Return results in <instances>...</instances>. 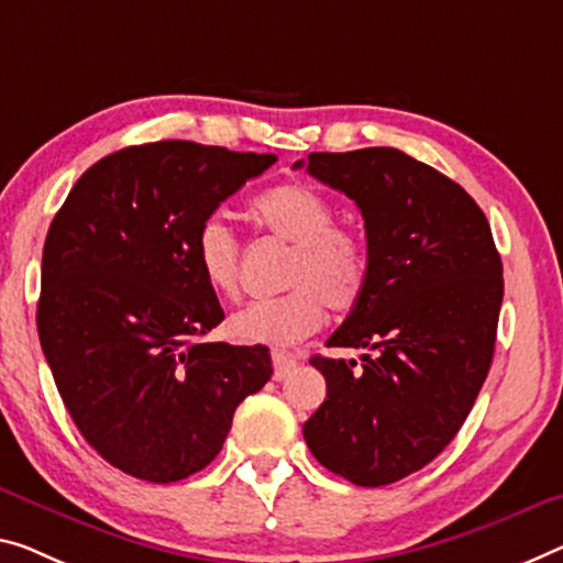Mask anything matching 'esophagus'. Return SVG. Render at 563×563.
<instances>
[{
    "label": "esophagus",
    "mask_w": 563,
    "mask_h": 563,
    "mask_svg": "<svg viewBox=\"0 0 563 563\" xmlns=\"http://www.w3.org/2000/svg\"><path fill=\"white\" fill-rule=\"evenodd\" d=\"M272 362H274V379L289 377L291 372L297 369V365H299L297 360L289 357V354H284V352H274L272 354Z\"/></svg>",
    "instance_id": "obj_1"
}]
</instances>
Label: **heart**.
Instances as JSON below:
<instances>
[{
    "mask_svg": "<svg viewBox=\"0 0 563 563\" xmlns=\"http://www.w3.org/2000/svg\"><path fill=\"white\" fill-rule=\"evenodd\" d=\"M249 219L266 236L291 246L282 276V287L289 291L233 311V340L287 350L322 327L324 307L344 314L360 305L369 279L367 246L357 231L334 223L336 211L322 191L301 180H284L254 198ZM194 258L206 287L236 297L239 241L227 223L216 216L201 221Z\"/></svg>",
    "mask_w": 563,
    "mask_h": 563,
    "instance_id": "b5f03b06",
    "label": "heart"
}]
</instances>
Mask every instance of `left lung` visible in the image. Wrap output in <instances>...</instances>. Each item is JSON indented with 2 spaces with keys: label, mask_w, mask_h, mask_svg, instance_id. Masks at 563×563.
<instances>
[{
  "label": "left lung",
  "mask_w": 563,
  "mask_h": 563,
  "mask_svg": "<svg viewBox=\"0 0 563 563\" xmlns=\"http://www.w3.org/2000/svg\"><path fill=\"white\" fill-rule=\"evenodd\" d=\"M307 173L350 196L367 233V289L327 347L377 354L360 369L309 360L327 400L305 440L327 471L387 486L443 453L468 418L496 347L504 266L478 203L408 153H309Z\"/></svg>",
  "instance_id": "left-lung-1"
}]
</instances>
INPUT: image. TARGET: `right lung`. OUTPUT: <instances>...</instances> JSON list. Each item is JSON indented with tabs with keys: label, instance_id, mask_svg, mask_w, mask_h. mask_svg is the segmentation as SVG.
Segmentation results:
<instances>
[{
	"label": "right lung",
	"instance_id": "obj_1",
	"mask_svg": "<svg viewBox=\"0 0 563 563\" xmlns=\"http://www.w3.org/2000/svg\"><path fill=\"white\" fill-rule=\"evenodd\" d=\"M274 161L191 141L131 145L85 170L49 223L42 352L82 438L133 478L206 468L241 400L269 383V347L203 342L223 309L194 236Z\"/></svg>",
	"mask_w": 563,
	"mask_h": 563
}]
</instances>
